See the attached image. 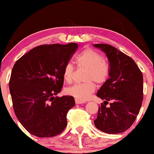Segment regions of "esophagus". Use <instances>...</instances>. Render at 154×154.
Instances as JSON below:
<instances>
[{
  "label": "esophagus",
  "mask_w": 154,
  "mask_h": 154,
  "mask_svg": "<svg viewBox=\"0 0 154 154\" xmlns=\"http://www.w3.org/2000/svg\"><path fill=\"white\" fill-rule=\"evenodd\" d=\"M75 104H84V103H85V102H83V101L76 100V99L75 100Z\"/></svg>",
  "instance_id": "esophagus-1"
}]
</instances>
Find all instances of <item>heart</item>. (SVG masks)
I'll return each instance as SVG.
<instances>
[{
	"label": "heart",
	"mask_w": 154,
	"mask_h": 154,
	"mask_svg": "<svg viewBox=\"0 0 154 154\" xmlns=\"http://www.w3.org/2000/svg\"><path fill=\"white\" fill-rule=\"evenodd\" d=\"M75 62L80 67L87 69L85 74V83L75 84L68 88L66 93L73 97L76 100L85 101L89 99L91 94L95 90V84H102L109 77V65L106 61L102 60L101 54L91 48L83 50L77 54ZM73 67L70 63H67L63 70V78L66 83H71L73 75Z\"/></svg>",
	"instance_id": "1"
}]
</instances>
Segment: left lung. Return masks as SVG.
Here are the masks:
<instances>
[{
  "label": "left lung",
  "instance_id": "8db88e82",
  "mask_svg": "<svg viewBox=\"0 0 154 154\" xmlns=\"http://www.w3.org/2000/svg\"><path fill=\"white\" fill-rule=\"evenodd\" d=\"M106 54L109 79L97 91L104 100L99 107L95 127L108 134H119L130 128L140 112L143 101V75L129 56L108 44H94ZM111 100L110 106L106 105Z\"/></svg>",
  "mask_w": 154,
  "mask_h": 154
}]
</instances>
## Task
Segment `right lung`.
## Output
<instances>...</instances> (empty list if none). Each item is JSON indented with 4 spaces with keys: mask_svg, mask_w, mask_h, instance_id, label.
Listing matches in <instances>:
<instances>
[{
    "mask_svg": "<svg viewBox=\"0 0 154 154\" xmlns=\"http://www.w3.org/2000/svg\"><path fill=\"white\" fill-rule=\"evenodd\" d=\"M78 44L42 45L19 59L12 68L9 88L13 109L25 129L38 137L60 134L66 114L75 105L71 96H57L64 83L63 70Z\"/></svg>",
    "mask_w": 154,
    "mask_h": 154,
    "instance_id": "1",
    "label": "right lung"
}]
</instances>
